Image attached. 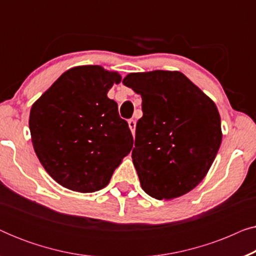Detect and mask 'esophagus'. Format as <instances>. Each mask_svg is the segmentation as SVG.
<instances>
[{"label":"esophagus","mask_w":256,"mask_h":256,"mask_svg":"<svg viewBox=\"0 0 256 256\" xmlns=\"http://www.w3.org/2000/svg\"><path fill=\"white\" fill-rule=\"evenodd\" d=\"M128 126H129V128H130L132 135H134L135 134V128H136L135 120H132V118H130V120H128Z\"/></svg>","instance_id":"esophagus-1"}]
</instances>
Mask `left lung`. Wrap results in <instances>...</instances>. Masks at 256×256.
<instances>
[{
    "mask_svg": "<svg viewBox=\"0 0 256 256\" xmlns=\"http://www.w3.org/2000/svg\"><path fill=\"white\" fill-rule=\"evenodd\" d=\"M122 82L142 98L132 152L142 188L160 200L194 190L222 143L216 104L178 71L129 73Z\"/></svg>",
    "mask_w": 256,
    "mask_h": 256,
    "instance_id": "left-lung-1",
    "label": "left lung"
}]
</instances>
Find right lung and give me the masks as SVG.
<instances>
[{"mask_svg": "<svg viewBox=\"0 0 256 256\" xmlns=\"http://www.w3.org/2000/svg\"><path fill=\"white\" fill-rule=\"evenodd\" d=\"M120 82L118 72L102 66H76L31 107L34 152L62 186L82 194L99 191L130 152V129L118 116V104L107 96Z\"/></svg>", "mask_w": 256, "mask_h": 256, "instance_id": "obj_1", "label": "right lung"}]
</instances>
